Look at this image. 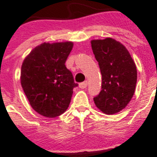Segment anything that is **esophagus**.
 <instances>
[{"instance_id":"esophagus-1","label":"esophagus","mask_w":157,"mask_h":157,"mask_svg":"<svg viewBox=\"0 0 157 157\" xmlns=\"http://www.w3.org/2000/svg\"><path fill=\"white\" fill-rule=\"evenodd\" d=\"M87 86H88V82H87V81H85V82L81 83V84L79 85V87H80L81 89H85Z\"/></svg>"}]
</instances>
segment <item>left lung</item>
I'll list each match as a JSON object with an SVG mask.
<instances>
[{
	"label": "left lung",
	"mask_w": 157,
	"mask_h": 157,
	"mask_svg": "<svg viewBox=\"0 0 157 157\" xmlns=\"http://www.w3.org/2000/svg\"><path fill=\"white\" fill-rule=\"evenodd\" d=\"M102 76L101 91L93 98L101 112L112 115L129 103L135 93L137 70L125 46L113 38L91 40Z\"/></svg>",
	"instance_id": "left-lung-1"
}]
</instances>
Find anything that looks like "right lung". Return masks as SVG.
<instances>
[{
    "mask_svg": "<svg viewBox=\"0 0 157 157\" xmlns=\"http://www.w3.org/2000/svg\"><path fill=\"white\" fill-rule=\"evenodd\" d=\"M72 41L42 43L32 50L21 65V84L32 108L43 117L61 115L70 104L74 83L65 61Z\"/></svg>",
    "mask_w": 157,
    "mask_h": 157,
    "instance_id": "add662e5",
    "label": "right lung"
}]
</instances>
